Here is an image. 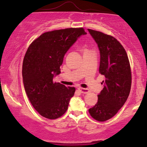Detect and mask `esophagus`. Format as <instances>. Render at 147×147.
Wrapping results in <instances>:
<instances>
[{
	"label": "esophagus",
	"mask_w": 147,
	"mask_h": 147,
	"mask_svg": "<svg viewBox=\"0 0 147 147\" xmlns=\"http://www.w3.org/2000/svg\"><path fill=\"white\" fill-rule=\"evenodd\" d=\"M78 90H80V92H81V93H84V94H86V93H89V90H88V89L84 88H79Z\"/></svg>",
	"instance_id": "esophagus-1"
}]
</instances>
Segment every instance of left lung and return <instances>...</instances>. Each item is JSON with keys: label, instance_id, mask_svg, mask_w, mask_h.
<instances>
[{"label": "left lung", "instance_id": "obj_1", "mask_svg": "<svg viewBox=\"0 0 147 147\" xmlns=\"http://www.w3.org/2000/svg\"><path fill=\"white\" fill-rule=\"evenodd\" d=\"M88 30L98 44L100 54L99 73L105 77L98 102L88 112L93 119L104 122L115 115L127 100L131 85V67L119 41L101 32Z\"/></svg>", "mask_w": 147, "mask_h": 147}]
</instances>
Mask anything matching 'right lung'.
<instances>
[{
  "label": "right lung",
  "instance_id": "add662e5",
  "mask_svg": "<svg viewBox=\"0 0 147 147\" xmlns=\"http://www.w3.org/2000/svg\"><path fill=\"white\" fill-rule=\"evenodd\" d=\"M83 28L47 32L30 44L22 63L25 92L34 108L42 117L55 119L66 112L76 88L53 81L61 73L66 51L81 35Z\"/></svg>",
  "mask_w": 147,
  "mask_h": 147
}]
</instances>
